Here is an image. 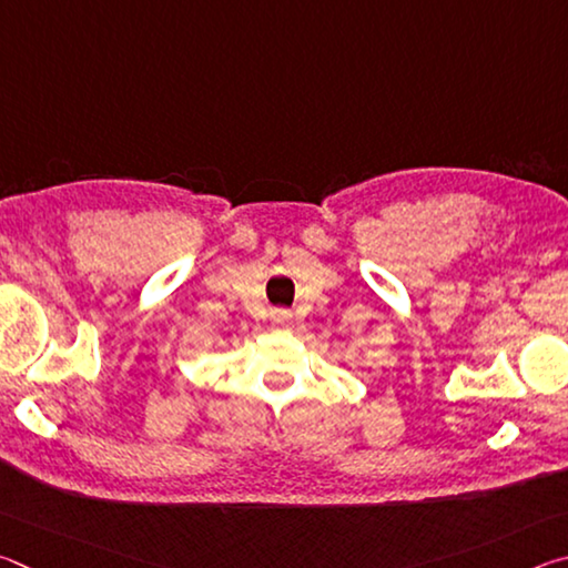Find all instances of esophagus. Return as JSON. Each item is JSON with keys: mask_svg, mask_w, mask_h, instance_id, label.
Wrapping results in <instances>:
<instances>
[{"mask_svg": "<svg viewBox=\"0 0 568 568\" xmlns=\"http://www.w3.org/2000/svg\"><path fill=\"white\" fill-rule=\"evenodd\" d=\"M273 325H275V328H291L293 313L291 311H275L273 313Z\"/></svg>", "mask_w": 568, "mask_h": 568, "instance_id": "obj_1", "label": "esophagus"}]
</instances>
